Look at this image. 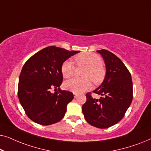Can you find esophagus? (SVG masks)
<instances>
[{
  "label": "esophagus",
  "instance_id": "34e87169",
  "mask_svg": "<svg viewBox=\"0 0 151 151\" xmlns=\"http://www.w3.org/2000/svg\"><path fill=\"white\" fill-rule=\"evenodd\" d=\"M73 95H74V98H77V94H76V93H73Z\"/></svg>",
  "mask_w": 151,
  "mask_h": 151
}]
</instances>
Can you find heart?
Here are the masks:
<instances>
[{
    "label": "heart",
    "instance_id": "obj_1",
    "mask_svg": "<svg viewBox=\"0 0 151 151\" xmlns=\"http://www.w3.org/2000/svg\"><path fill=\"white\" fill-rule=\"evenodd\" d=\"M78 65L84 66L86 69L84 71L82 79L77 78H71L64 83L66 89L76 93H80L89 89L92 86L91 79L95 84H100L105 76V69L102 67L101 58L92 53H84L76 55L75 58ZM75 67L71 60L64 62L61 66V72L63 77L69 78L74 74Z\"/></svg>",
    "mask_w": 151,
    "mask_h": 151
}]
</instances>
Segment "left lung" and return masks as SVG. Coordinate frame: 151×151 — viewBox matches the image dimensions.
<instances>
[{"instance_id": "left-lung-1", "label": "left lung", "mask_w": 151, "mask_h": 151, "mask_svg": "<svg viewBox=\"0 0 151 151\" xmlns=\"http://www.w3.org/2000/svg\"><path fill=\"white\" fill-rule=\"evenodd\" d=\"M100 53L106 65V75L102 84L93 93L102 97L93 98L88 93L82 106L86 122L99 129H106L119 122L133 100L131 75L120 59L110 51L102 49Z\"/></svg>"}]
</instances>
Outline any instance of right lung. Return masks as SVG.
I'll return each mask as SVG.
<instances>
[{
    "label": "right lung",
    "instance_id": "obj_1",
    "mask_svg": "<svg viewBox=\"0 0 151 151\" xmlns=\"http://www.w3.org/2000/svg\"><path fill=\"white\" fill-rule=\"evenodd\" d=\"M80 51L55 46L42 49L30 58L20 72L18 99L26 114L34 122L50 125L60 121L73 94L60 88L63 80L61 66ZM51 88H58L53 94Z\"/></svg>",
    "mask_w": 151,
    "mask_h": 151
}]
</instances>
